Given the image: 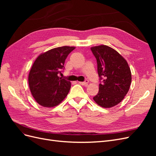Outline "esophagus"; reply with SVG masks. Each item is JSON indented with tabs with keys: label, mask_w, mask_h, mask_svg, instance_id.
Returning <instances> with one entry per match:
<instances>
[{
	"label": "esophagus",
	"mask_w": 156,
	"mask_h": 156,
	"mask_svg": "<svg viewBox=\"0 0 156 156\" xmlns=\"http://www.w3.org/2000/svg\"><path fill=\"white\" fill-rule=\"evenodd\" d=\"M88 83V80H85L84 82H79V84H81V85H83V86H87Z\"/></svg>",
	"instance_id": "34e87169"
}]
</instances>
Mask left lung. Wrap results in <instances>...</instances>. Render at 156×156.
I'll use <instances>...</instances> for the list:
<instances>
[{
    "label": "left lung",
    "instance_id": "8db88e82",
    "mask_svg": "<svg viewBox=\"0 0 156 156\" xmlns=\"http://www.w3.org/2000/svg\"><path fill=\"white\" fill-rule=\"evenodd\" d=\"M98 64L100 83L94 100L100 106L110 108L119 104L129 91L131 70L126 60L110 47L101 45L91 48Z\"/></svg>",
    "mask_w": 156,
    "mask_h": 156
}]
</instances>
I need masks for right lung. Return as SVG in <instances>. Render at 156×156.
<instances>
[{
    "mask_svg": "<svg viewBox=\"0 0 156 156\" xmlns=\"http://www.w3.org/2000/svg\"><path fill=\"white\" fill-rule=\"evenodd\" d=\"M75 48L64 46L52 49L34 61L29 75V84L32 96L40 105L55 107L68 95L71 83L58 75L64 69L65 60Z\"/></svg>",
    "mask_w": 156,
    "mask_h": 156,
    "instance_id": "obj_1",
    "label": "right lung"
}]
</instances>
